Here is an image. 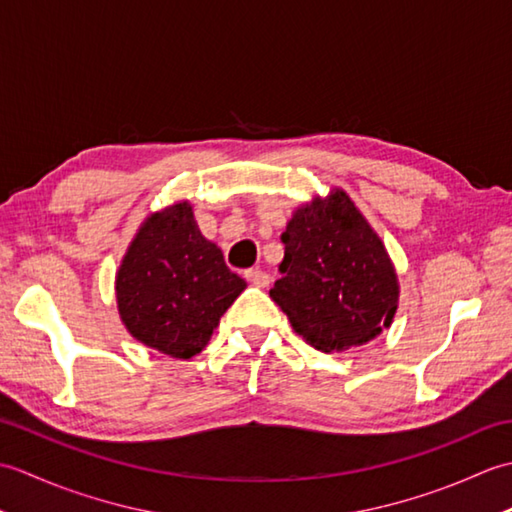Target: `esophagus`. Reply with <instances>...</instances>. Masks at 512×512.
Returning a JSON list of instances; mask_svg holds the SVG:
<instances>
[{
  "mask_svg": "<svg viewBox=\"0 0 512 512\" xmlns=\"http://www.w3.org/2000/svg\"><path fill=\"white\" fill-rule=\"evenodd\" d=\"M244 277H246V281H250V284L257 286V288H266L270 284V275L264 273V270H259V268L244 270Z\"/></svg>",
  "mask_w": 512,
  "mask_h": 512,
  "instance_id": "obj_1",
  "label": "esophagus"
}]
</instances>
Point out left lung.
Segmentation results:
<instances>
[{"label": "left lung", "instance_id": "obj_1", "mask_svg": "<svg viewBox=\"0 0 512 512\" xmlns=\"http://www.w3.org/2000/svg\"><path fill=\"white\" fill-rule=\"evenodd\" d=\"M270 297L321 352L363 345L396 314L398 281L378 235L343 191L301 206L281 233Z\"/></svg>", "mask_w": 512, "mask_h": 512}]
</instances>
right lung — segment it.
I'll use <instances>...</instances> for the list:
<instances>
[{"instance_id": "1", "label": "right lung", "mask_w": 512, "mask_h": 512, "mask_svg": "<svg viewBox=\"0 0 512 512\" xmlns=\"http://www.w3.org/2000/svg\"><path fill=\"white\" fill-rule=\"evenodd\" d=\"M244 288L222 250L202 237L187 202L149 217L116 275L118 312L129 334L173 358L202 352Z\"/></svg>"}]
</instances>
